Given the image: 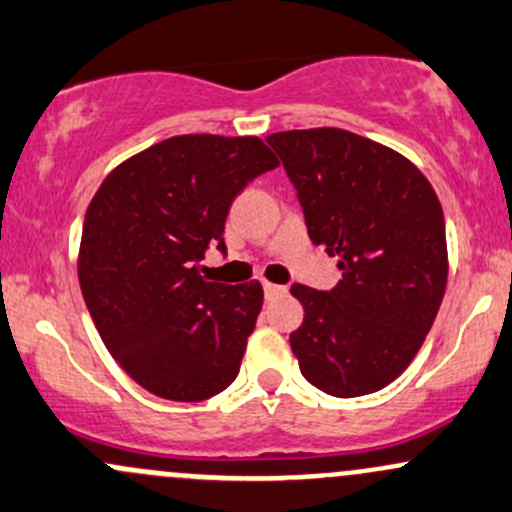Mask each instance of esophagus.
<instances>
[{"mask_svg": "<svg viewBox=\"0 0 512 512\" xmlns=\"http://www.w3.org/2000/svg\"><path fill=\"white\" fill-rule=\"evenodd\" d=\"M263 290H266V298H276V295H283L285 288L283 285H276V283H263Z\"/></svg>", "mask_w": 512, "mask_h": 512, "instance_id": "esophagus-1", "label": "esophagus"}]
</instances>
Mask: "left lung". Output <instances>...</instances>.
Here are the masks:
<instances>
[{
    "label": "left lung",
    "instance_id": "left-lung-1",
    "mask_svg": "<svg viewBox=\"0 0 512 512\" xmlns=\"http://www.w3.org/2000/svg\"><path fill=\"white\" fill-rule=\"evenodd\" d=\"M298 190L312 244L339 258L332 290L295 283L305 320L290 346L302 376L337 398L393 383L425 342L447 290L444 212L430 180L351 131L268 136Z\"/></svg>",
    "mask_w": 512,
    "mask_h": 512
}]
</instances>
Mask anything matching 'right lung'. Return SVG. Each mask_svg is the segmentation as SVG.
Here are the masks:
<instances>
[{
	"label": "right lung",
	"instance_id": "1",
	"mask_svg": "<svg viewBox=\"0 0 512 512\" xmlns=\"http://www.w3.org/2000/svg\"><path fill=\"white\" fill-rule=\"evenodd\" d=\"M276 166L258 136H173L119 163L92 197L82 298L109 354L148 393L197 403L232 386L263 288L210 283L200 261L214 244L227 251L234 197Z\"/></svg>",
	"mask_w": 512,
	"mask_h": 512
}]
</instances>
